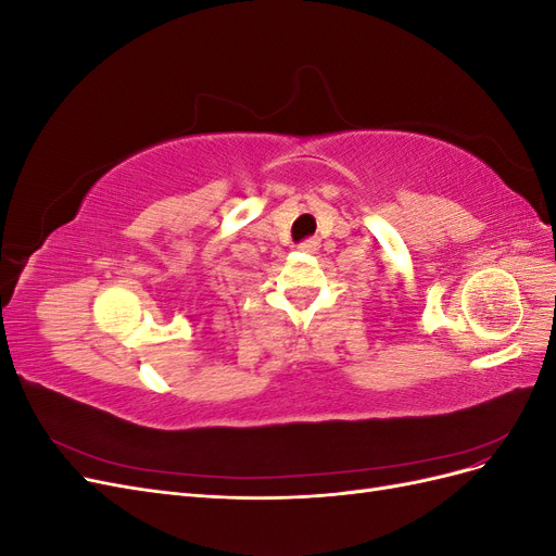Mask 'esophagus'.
<instances>
[{
	"mask_svg": "<svg viewBox=\"0 0 556 556\" xmlns=\"http://www.w3.org/2000/svg\"><path fill=\"white\" fill-rule=\"evenodd\" d=\"M317 248H319L317 239H306V241L299 243V250H304V252H317Z\"/></svg>",
	"mask_w": 556,
	"mask_h": 556,
	"instance_id": "esophagus-1",
	"label": "esophagus"
}]
</instances>
